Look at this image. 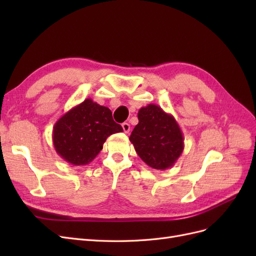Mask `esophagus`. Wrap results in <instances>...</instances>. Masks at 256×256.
Masks as SVG:
<instances>
[{
	"instance_id": "esophagus-1",
	"label": "esophagus",
	"mask_w": 256,
	"mask_h": 256,
	"mask_svg": "<svg viewBox=\"0 0 256 256\" xmlns=\"http://www.w3.org/2000/svg\"><path fill=\"white\" fill-rule=\"evenodd\" d=\"M122 129H124V132L125 134H129V131H130V125L128 122H122Z\"/></svg>"
}]
</instances>
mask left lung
Here are the masks:
<instances>
[{"mask_svg":"<svg viewBox=\"0 0 256 256\" xmlns=\"http://www.w3.org/2000/svg\"><path fill=\"white\" fill-rule=\"evenodd\" d=\"M138 118L129 140L138 157L156 170L173 166L184 147L182 129L174 116L150 104L138 110Z\"/></svg>","mask_w":256,"mask_h":256,"instance_id":"8db88e82","label":"left lung"}]
</instances>
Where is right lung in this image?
Masks as SVG:
<instances>
[{
  "instance_id": "right-lung-1",
  "label": "right lung",
  "mask_w": 256,
  "mask_h": 256,
  "mask_svg": "<svg viewBox=\"0 0 256 256\" xmlns=\"http://www.w3.org/2000/svg\"><path fill=\"white\" fill-rule=\"evenodd\" d=\"M122 131L109 108L88 98L56 120L52 140L58 156L68 164L86 166L102 150L108 136Z\"/></svg>"
}]
</instances>
